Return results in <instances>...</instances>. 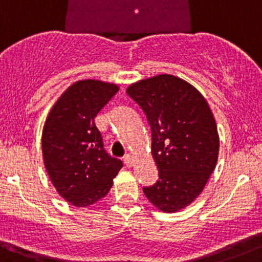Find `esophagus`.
<instances>
[{
    "label": "esophagus",
    "instance_id": "esophagus-1",
    "mask_svg": "<svg viewBox=\"0 0 262 262\" xmlns=\"http://www.w3.org/2000/svg\"><path fill=\"white\" fill-rule=\"evenodd\" d=\"M123 163L126 164V166H131L134 165V156L130 155V154H126L125 156H123Z\"/></svg>",
    "mask_w": 262,
    "mask_h": 262
}]
</instances>
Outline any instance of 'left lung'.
Masks as SVG:
<instances>
[{"mask_svg": "<svg viewBox=\"0 0 262 262\" xmlns=\"http://www.w3.org/2000/svg\"><path fill=\"white\" fill-rule=\"evenodd\" d=\"M127 94L146 116L159 169L158 182L142 190L160 211H180L201 194L215 168L220 140L211 108L193 85L170 74L140 80Z\"/></svg>", "mask_w": 262, "mask_h": 262, "instance_id": "1", "label": "left lung"}]
</instances>
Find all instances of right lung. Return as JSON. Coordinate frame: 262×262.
Here are the masks:
<instances>
[{
  "label": "right lung",
  "mask_w": 262,
  "mask_h": 262,
  "mask_svg": "<svg viewBox=\"0 0 262 262\" xmlns=\"http://www.w3.org/2000/svg\"><path fill=\"white\" fill-rule=\"evenodd\" d=\"M118 87L99 80L71 85L51 108L42 130V156L58 193L75 207H88L107 195L122 168L104 150L94 123Z\"/></svg>",
  "instance_id": "add662e5"
}]
</instances>
